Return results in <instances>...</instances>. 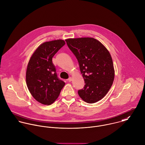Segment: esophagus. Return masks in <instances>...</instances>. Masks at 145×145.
<instances>
[{"mask_svg": "<svg viewBox=\"0 0 145 145\" xmlns=\"http://www.w3.org/2000/svg\"><path fill=\"white\" fill-rule=\"evenodd\" d=\"M72 80V78L71 77H70V78L68 79V81H69V82H71Z\"/></svg>", "mask_w": 145, "mask_h": 145, "instance_id": "esophagus-1", "label": "esophagus"}]
</instances>
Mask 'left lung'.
Instances as JSON below:
<instances>
[{
  "mask_svg": "<svg viewBox=\"0 0 145 145\" xmlns=\"http://www.w3.org/2000/svg\"><path fill=\"white\" fill-rule=\"evenodd\" d=\"M75 56L85 82L78 95L85 102L93 103L103 98L110 89L115 71L111 56L106 47L93 38L66 39Z\"/></svg>",
  "mask_w": 145,
  "mask_h": 145,
  "instance_id": "obj_1",
  "label": "left lung"
}]
</instances>
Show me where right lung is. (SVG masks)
<instances>
[{"mask_svg":"<svg viewBox=\"0 0 145 145\" xmlns=\"http://www.w3.org/2000/svg\"><path fill=\"white\" fill-rule=\"evenodd\" d=\"M65 44V41L60 39L43 43L28 63L26 73L27 88L33 97L43 105L53 103L65 84L58 78L52 62L53 57Z\"/></svg>","mask_w":145,"mask_h":145,"instance_id":"right-lung-1","label":"right lung"}]
</instances>
